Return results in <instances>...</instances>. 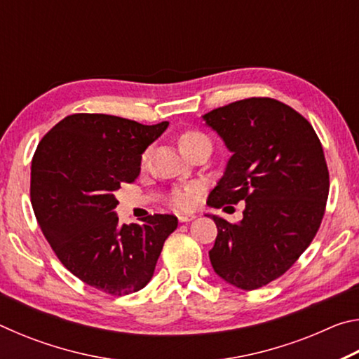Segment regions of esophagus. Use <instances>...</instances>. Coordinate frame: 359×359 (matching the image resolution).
I'll list each match as a JSON object with an SVG mask.
<instances>
[{
    "label": "esophagus",
    "mask_w": 359,
    "mask_h": 359,
    "mask_svg": "<svg viewBox=\"0 0 359 359\" xmlns=\"http://www.w3.org/2000/svg\"><path fill=\"white\" fill-rule=\"evenodd\" d=\"M194 218H196V215H193V214H180L179 215V222L180 223H187V222L194 220Z\"/></svg>",
    "instance_id": "1"
}]
</instances>
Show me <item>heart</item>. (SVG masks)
Listing matches in <instances>:
<instances>
[{
	"mask_svg": "<svg viewBox=\"0 0 359 359\" xmlns=\"http://www.w3.org/2000/svg\"><path fill=\"white\" fill-rule=\"evenodd\" d=\"M204 139H208V136L204 135V133L198 131V130H187L180 135L179 137V145L182 151L187 150L188 147H191L193 144H196L199 141H204ZM142 165L145 161H147V151L142 155L141 158ZM169 201L174 205L175 209L179 210H187L190 209L193 203H194V187H187V188H180V190H175L172 191L171 198H169Z\"/></svg>",
	"mask_w": 359,
	"mask_h": 359,
	"instance_id": "b5f03b06",
	"label": "heart"
}]
</instances>
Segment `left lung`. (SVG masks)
<instances>
[{
	"label": "left lung",
	"instance_id": "8db88e82",
	"mask_svg": "<svg viewBox=\"0 0 359 359\" xmlns=\"http://www.w3.org/2000/svg\"><path fill=\"white\" fill-rule=\"evenodd\" d=\"M204 120L233 151L208 204L245 201L239 223L212 215L210 263L223 280L257 290L283 276L317 234L330 193L323 147L299 112L272 98L231 102Z\"/></svg>",
	"mask_w": 359,
	"mask_h": 359
}]
</instances>
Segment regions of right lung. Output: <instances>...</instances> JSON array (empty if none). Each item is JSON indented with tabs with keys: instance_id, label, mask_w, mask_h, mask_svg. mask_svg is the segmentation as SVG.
I'll return each mask as SVG.
<instances>
[{
	"instance_id": "right-lung-1",
	"label": "right lung",
	"mask_w": 359,
	"mask_h": 359,
	"mask_svg": "<svg viewBox=\"0 0 359 359\" xmlns=\"http://www.w3.org/2000/svg\"><path fill=\"white\" fill-rule=\"evenodd\" d=\"M106 114H72L41 139L32 161L33 210L57 258L83 283L112 296L142 290L177 217L154 214L120 224L121 184L135 182L141 155L168 128Z\"/></svg>"
}]
</instances>
